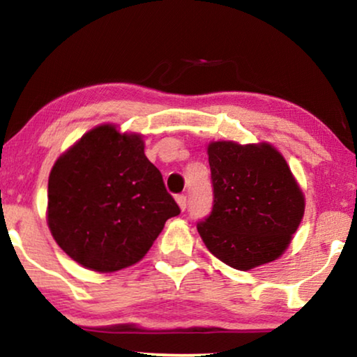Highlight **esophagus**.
Segmentation results:
<instances>
[{"mask_svg":"<svg viewBox=\"0 0 357 357\" xmlns=\"http://www.w3.org/2000/svg\"><path fill=\"white\" fill-rule=\"evenodd\" d=\"M176 202H178V206L181 211L186 208V196H183V194H179V196H176Z\"/></svg>","mask_w":357,"mask_h":357,"instance_id":"obj_1","label":"esophagus"}]
</instances>
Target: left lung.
<instances>
[{"mask_svg": "<svg viewBox=\"0 0 357 357\" xmlns=\"http://www.w3.org/2000/svg\"><path fill=\"white\" fill-rule=\"evenodd\" d=\"M207 155L213 207L197 223L204 245L240 271L278 259L305 212V196L281 151L268 142L218 140L208 144Z\"/></svg>", "mask_w": 357, "mask_h": 357, "instance_id": "obj_1", "label": "left lung"}]
</instances>
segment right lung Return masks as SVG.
<instances>
[{
	"label": "right lung",
	"instance_id": "right-lung-1",
	"mask_svg": "<svg viewBox=\"0 0 357 357\" xmlns=\"http://www.w3.org/2000/svg\"><path fill=\"white\" fill-rule=\"evenodd\" d=\"M47 223L56 245L96 273L139 263L179 207L140 134L101 123L52 166Z\"/></svg>",
	"mask_w": 357,
	"mask_h": 357
}]
</instances>
